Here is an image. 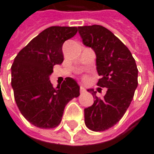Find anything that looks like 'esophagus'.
Returning <instances> with one entry per match:
<instances>
[{
    "label": "esophagus",
    "mask_w": 154,
    "mask_h": 154,
    "mask_svg": "<svg viewBox=\"0 0 154 154\" xmlns=\"http://www.w3.org/2000/svg\"><path fill=\"white\" fill-rule=\"evenodd\" d=\"M80 93H84V92H86V89H85V88H84V86H80Z\"/></svg>",
    "instance_id": "1"
}]
</instances>
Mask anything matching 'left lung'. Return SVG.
Masks as SVG:
<instances>
[{"mask_svg":"<svg viewBox=\"0 0 154 154\" xmlns=\"http://www.w3.org/2000/svg\"><path fill=\"white\" fill-rule=\"evenodd\" d=\"M84 45L96 54V66L101 77L98 86L106 88L103 98L87 89L94 98L84 109L86 126L92 131H104L120 121L133 100L138 86V69L131 52L119 38L102 26H79Z\"/></svg>","mask_w":154,"mask_h":154,"instance_id":"8db88e82","label":"left lung"}]
</instances>
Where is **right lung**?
I'll return each mask as SVG.
<instances>
[{
    "label": "right lung",
    "instance_id": "right-lung-1",
    "mask_svg": "<svg viewBox=\"0 0 154 154\" xmlns=\"http://www.w3.org/2000/svg\"><path fill=\"white\" fill-rule=\"evenodd\" d=\"M78 32L77 27L51 26L23 48L11 67L15 102L23 116L36 127L59 125L66 104L80 95V86L68 77L53 87V67L63 62L62 45Z\"/></svg>",
    "mask_w": 154,
    "mask_h": 154
}]
</instances>
